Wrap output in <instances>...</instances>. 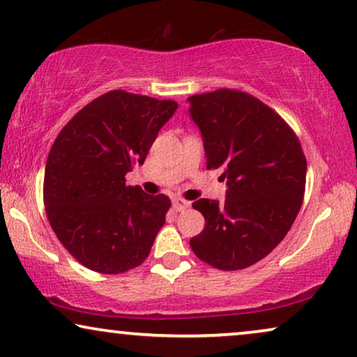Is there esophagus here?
Instances as JSON below:
<instances>
[{
    "label": "esophagus",
    "mask_w": 357,
    "mask_h": 357,
    "mask_svg": "<svg viewBox=\"0 0 357 357\" xmlns=\"http://www.w3.org/2000/svg\"><path fill=\"white\" fill-rule=\"evenodd\" d=\"M172 208L178 213L185 211V209L190 208V202H187V199H183V198H174L172 199Z\"/></svg>",
    "instance_id": "obj_1"
}]
</instances>
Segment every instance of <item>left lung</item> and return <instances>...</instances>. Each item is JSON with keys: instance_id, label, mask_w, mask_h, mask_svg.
<instances>
[{"instance_id": "8db88e82", "label": "left lung", "mask_w": 357, "mask_h": 357, "mask_svg": "<svg viewBox=\"0 0 357 357\" xmlns=\"http://www.w3.org/2000/svg\"><path fill=\"white\" fill-rule=\"evenodd\" d=\"M188 102L206 169H222L229 187L221 204L193 203L206 224L190 245L218 270H243L265 258L294 224L305 192L304 151L294 130L248 92L218 89Z\"/></svg>"}]
</instances>
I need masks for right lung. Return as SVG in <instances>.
<instances>
[{"mask_svg": "<svg viewBox=\"0 0 357 357\" xmlns=\"http://www.w3.org/2000/svg\"><path fill=\"white\" fill-rule=\"evenodd\" d=\"M175 100L105 92L58 133L47 158L43 203L61 245L81 265L119 275L148 258L170 198L126 185L143 164Z\"/></svg>", "mask_w": 357, "mask_h": 357, "instance_id": "add662e5", "label": "right lung"}]
</instances>
